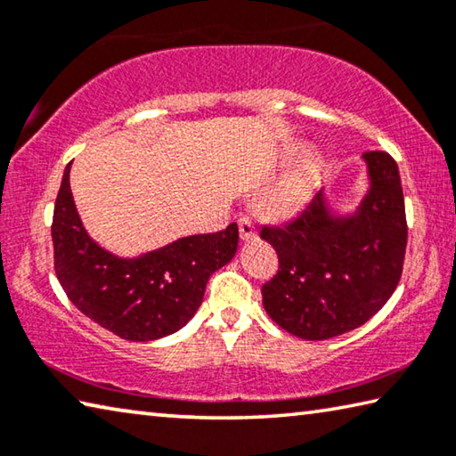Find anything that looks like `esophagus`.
<instances>
[{
  "mask_svg": "<svg viewBox=\"0 0 456 456\" xmlns=\"http://www.w3.org/2000/svg\"><path fill=\"white\" fill-rule=\"evenodd\" d=\"M239 223V235H241L243 241H249V239L256 237V225L249 217H241L237 221Z\"/></svg>",
  "mask_w": 456,
  "mask_h": 456,
  "instance_id": "34e87169",
  "label": "esophagus"
}]
</instances>
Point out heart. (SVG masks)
<instances>
[{"instance_id":"b5f03b06","label":"heart","mask_w":456,"mask_h":456,"mask_svg":"<svg viewBox=\"0 0 456 456\" xmlns=\"http://www.w3.org/2000/svg\"><path fill=\"white\" fill-rule=\"evenodd\" d=\"M312 187L314 171L310 165H305L267 189L259 199V209L269 217H289L302 209L305 200L310 199Z\"/></svg>"}]
</instances>
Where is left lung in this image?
<instances>
[{"mask_svg": "<svg viewBox=\"0 0 456 456\" xmlns=\"http://www.w3.org/2000/svg\"><path fill=\"white\" fill-rule=\"evenodd\" d=\"M370 191L352 217H331L318 191L296 219L264 225L277 273L264 283V307L277 326L304 339H328L366 323L403 275L406 211L396 160L364 152Z\"/></svg>", "mask_w": 456, "mask_h": 456, "instance_id": "left-lung-1", "label": "left lung"}]
</instances>
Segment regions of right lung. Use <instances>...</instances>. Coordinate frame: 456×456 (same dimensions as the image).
Masks as SVG:
<instances>
[{
  "label": "right lung",
  "mask_w": 456,
  "mask_h": 456,
  "mask_svg": "<svg viewBox=\"0 0 456 456\" xmlns=\"http://www.w3.org/2000/svg\"><path fill=\"white\" fill-rule=\"evenodd\" d=\"M52 241L53 269L70 302L118 338L151 342L175 334L195 315L211 273L233 259L239 229L231 223L142 257H117L84 231L68 165L53 205Z\"/></svg>",
  "instance_id": "1"
}]
</instances>
